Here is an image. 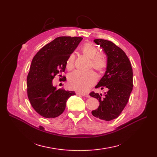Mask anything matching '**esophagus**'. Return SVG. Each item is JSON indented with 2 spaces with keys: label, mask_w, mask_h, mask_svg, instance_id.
I'll return each instance as SVG.
<instances>
[{
  "label": "esophagus",
  "mask_w": 157,
  "mask_h": 157,
  "mask_svg": "<svg viewBox=\"0 0 157 157\" xmlns=\"http://www.w3.org/2000/svg\"><path fill=\"white\" fill-rule=\"evenodd\" d=\"M77 95H79V96H85V97H88V95L85 94L83 93H80V92H76Z\"/></svg>",
  "instance_id": "1"
}]
</instances>
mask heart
Wrapping results in <instances>:
<instances>
[{"label":"heart","mask_w":157,"mask_h":157,"mask_svg":"<svg viewBox=\"0 0 157 157\" xmlns=\"http://www.w3.org/2000/svg\"><path fill=\"white\" fill-rule=\"evenodd\" d=\"M82 54L90 59V67L98 72L102 73L107 67V60L102 54H99V49L95 45L86 43L82 46ZM75 55L71 54L67 60V67L71 69L73 67ZM97 77L93 71L80 72L75 71L71 73L68 77V84L70 88L80 92H86L96 83Z\"/></svg>","instance_id":"1"}]
</instances>
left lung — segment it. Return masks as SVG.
Masks as SVG:
<instances>
[{
	"label": "left lung",
	"mask_w": 157,
	"mask_h": 157,
	"mask_svg": "<svg viewBox=\"0 0 157 157\" xmlns=\"http://www.w3.org/2000/svg\"><path fill=\"white\" fill-rule=\"evenodd\" d=\"M107 56V68L103 77L95 88H106L107 92L90 94L99 100V105L92 111V115L101 121H109L120 115L129 99L133 88V71L125 52L113 42L95 39Z\"/></svg>",
	"instance_id": "1"
}]
</instances>
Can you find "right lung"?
<instances>
[{
    "label": "right lung",
    "instance_id": "obj_1",
    "mask_svg": "<svg viewBox=\"0 0 157 157\" xmlns=\"http://www.w3.org/2000/svg\"><path fill=\"white\" fill-rule=\"evenodd\" d=\"M82 40V37H58L33 58L27 78V96L33 109L42 117L50 118L61 115L68 98L75 94L74 91L58 90L52 80L64 72L69 56Z\"/></svg>",
    "mask_w": 157,
    "mask_h": 157
}]
</instances>
